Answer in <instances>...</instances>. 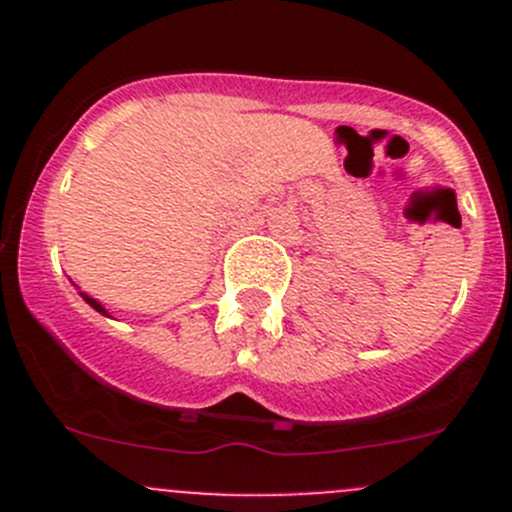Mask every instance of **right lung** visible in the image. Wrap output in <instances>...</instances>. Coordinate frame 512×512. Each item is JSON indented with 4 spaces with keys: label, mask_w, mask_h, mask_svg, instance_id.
<instances>
[{
    "label": "right lung",
    "mask_w": 512,
    "mask_h": 512,
    "mask_svg": "<svg viewBox=\"0 0 512 512\" xmlns=\"http://www.w3.org/2000/svg\"><path fill=\"white\" fill-rule=\"evenodd\" d=\"M84 299H86V302H89V304H91V307H94V309H96V312H101V314H106V317H108V312H106V309H103V307H101V304H98V302H96V299H91V297H86V294H84Z\"/></svg>",
    "instance_id": "add662e5"
}]
</instances>
